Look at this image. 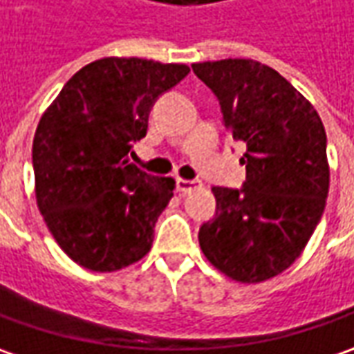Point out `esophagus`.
Here are the masks:
<instances>
[{
    "instance_id": "1",
    "label": "esophagus",
    "mask_w": 354,
    "mask_h": 354,
    "mask_svg": "<svg viewBox=\"0 0 354 354\" xmlns=\"http://www.w3.org/2000/svg\"><path fill=\"white\" fill-rule=\"evenodd\" d=\"M201 182L200 180H184V178H176V189L182 194H189L194 189H200Z\"/></svg>"
}]
</instances>
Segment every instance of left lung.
<instances>
[{
    "label": "left lung",
    "mask_w": 354,
    "mask_h": 354,
    "mask_svg": "<svg viewBox=\"0 0 354 354\" xmlns=\"http://www.w3.org/2000/svg\"><path fill=\"white\" fill-rule=\"evenodd\" d=\"M215 93L231 139L247 147L241 188H212L200 227L205 259L237 282H262L301 254L329 192L327 137L313 105L276 70L249 58L192 64Z\"/></svg>",
    "instance_id": "left-lung-1"
}]
</instances>
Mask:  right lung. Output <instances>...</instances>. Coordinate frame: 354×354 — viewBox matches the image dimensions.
<instances>
[{
	"label": "right lung",
	"mask_w": 354,
	"mask_h": 354,
	"mask_svg": "<svg viewBox=\"0 0 354 354\" xmlns=\"http://www.w3.org/2000/svg\"><path fill=\"white\" fill-rule=\"evenodd\" d=\"M186 64L102 58L78 70L44 111L32 140L37 205L72 261L113 272L140 261L174 180L129 160L154 102L188 76Z\"/></svg>",
	"instance_id": "obj_1"
}]
</instances>
